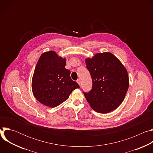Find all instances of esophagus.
<instances>
[{
    "label": "esophagus",
    "instance_id": "34e87169",
    "mask_svg": "<svg viewBox=\"0 0 153 153\" xmlns=\"http://www.w3.org/2000/svg\"><path fill=\"white\" fill-rule=\"evenodd\" d=\"M77 82L78 83V84H79V85H80V83H81V81H80V79H77Z\"/></svg>",
    "mask_w": 153,
    "mask_h": 153
}]
</instances>
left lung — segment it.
I'll use <instances>...</instances> for the list:
<instances>
[{"instance_id": "1", "label": "left lung", "mask_w": 153, "mask_h": 153, "mask_svg": "<svg viewBox=\"0 0 153 153\" xmlns=\"http://www.w3.org/2000/svg\"><path fill=\"white\" fill-rule=\"evenodd\" d=\"M86 68L92 78V89L83 92L87 102L94 111L108 113L123 102L129 86L127 71L112 53H97L85 59Z\"/></svg>"}]
</instances>
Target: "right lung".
<instances>
[{"label":"right lung","mask_w":153,"mask_h":153,"mask_svg":"<svg viewBox=\"0 0 153 153\" xmlns=\"http://www.w3.org/2000/svg\"><path fill=\"white\" fill-rule=\"evenodd\" d=\"M66 59L54 51L43 53L36 66L32 79V90L36 99L43 105L56 107L69 98L73 90L79 88L65 68Z\"/></svg>","instance_id":"1"}]
</instances>
